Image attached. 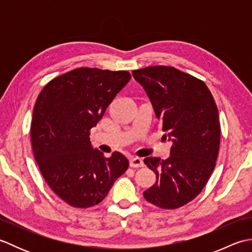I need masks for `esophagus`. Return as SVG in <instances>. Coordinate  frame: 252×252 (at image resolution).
Masks as SVG:
<instances>
[{
	"mask_svg": "<svg viewBox=\"0 0 252 252\" xmlns=\"http://www.w3.org/2000/svg\"><path fill=\"white\" fill-rule=\"evenodd\" d=\"M130 167L131 168H142L144 167L143 159L138 157H133L130 159Z\"/></svg>",
	"mask_w": 252,
	"mask_h": 252,
	"instance_id": "obj_1",
	"label": "esophagus"
}]
</instances>
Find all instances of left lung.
Returning a JSON list of instances; mask_svg holds the SVG:
<instances>
[{
  "mask_svg": "<svg viewBox=\"0 0 252 252\" xmlns=\"http://www.w3.org/2000/svg\"><path fill=\"white\" fill-rule=\"evenodd\" d=\"M132 73L152 100L163 137L172 141L168 159H144L156 174L144 197L161 209H178L200 194L215 170L221 137L217 104L202 80L174 67Z\"/></svg>",
  "mask_w": 252,
  "mask_h": 252,
  "instance_id": "1",
  "label": "left lung"
}]
</instances>
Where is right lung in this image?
Wrapping results in <instances>:
<instances>
[{
	"mask_svg": "<svg viewBox=\"0 0 252 252\" xmlns=\"http://www.w3.org/2000/svg\"><path fill=\"white\" fill-rule=\"evenodd\" d=\"M131 78L129 71L77 68L47 83L35 101L30 135L36 163L55 194L74 208L97 205L129 161L93 149L90 131Z\"/></svg>",
	"mask_w": 252,
	"mask_h": 252,
	"instance_id": "1",
	"label": "right lung"
}]
</instances>
